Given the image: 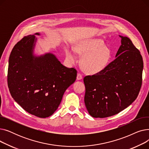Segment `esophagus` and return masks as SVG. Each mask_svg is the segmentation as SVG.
<instances>
[{"mask_svg":"<svg viewBox=\"0 0 149 149\" xmlns=\"http://www.w3.org/2000/svg\"><path fill=\"white\" fill-rule=\"evenodd\" d=\"M81 79H82V75H81V74H79V73H78V74H77V80H81Z\"/></svg>","mask_w":149,"mask_h":149,"instance_id":"esophagus-1","label":"esophagus"}]
</instances>
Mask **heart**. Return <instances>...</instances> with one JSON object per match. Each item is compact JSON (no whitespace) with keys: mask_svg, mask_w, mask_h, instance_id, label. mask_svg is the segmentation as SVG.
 I'll return each mask as SVG.
<instances>
[{"mask_svg":"<svg viewBox=\"0 0 149 149\" xmlns=\"http://www.w3.org/2000/svg\"><path fill=\"white\" fill-rule=\"evenodd\" d=\"M75 51L84 56L81 61V66L85 72L91 74L103 70L107 66L112 56L110 49L100 38H91L83 41L75 47ZM66 56L71 63L76 61V57L72 51L68 50Z\"/></svg>","mask_w":149,"mask_h":149,"instance_id":"b5f03b06","label":"heart"}]
</instances>
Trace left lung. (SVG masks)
Returning a JSON list of instances; mask_svg holds the SVG:
<instances>
[{"label":"left lung","mask_w":149,"mask_h":149,"mask_svg":"<svg viewBox=\"0 0 149 149\" xmlns=\"http://www.w3.org/2000/svg\"><path fill=\"white\" fill-rule=\"evenodd\" d=\"M121 45L116 58L103 70L84 77V103L93 118L118 113L137 98L142 84L143 60L127 37L119 36Z\"/></svg>","instance_id":"obj_1"}]
</instances>
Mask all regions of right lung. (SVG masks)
Masks as SVG:
<instances>
[{"label":"right lung","instance_id":"right-lung-1","mask_svg":"<svg viewBox=\"0 0 149 149\" xmlns=\"http://www.w3.org/2000/svg\"><path fill=\"white\" fill-rule=\"evenodd\" d=\"M34 35L24 37L14 46L8 86L13 99L25 111L46 118L57 110L65 91L75 81L77 70L63 65L53 54L35 56Z\"/></svg>","mask_w":149,"mask_h":149}]
</instances>
